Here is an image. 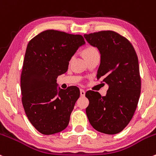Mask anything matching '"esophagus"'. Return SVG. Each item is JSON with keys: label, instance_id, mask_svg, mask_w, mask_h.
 <instances>
[{"label": "esophagus", "instance_id": "34e87169", "mask_svg": "<svg viewBox=\"0 0 156 156\" xmlns=\"http://www.w3.org/2000/svg\"><path fill=\"white\" fill-rule=\"evenodd\" d=\"M80 94H81V96H85V91L81 89L80 90Z\"/></svg>", "mask_w": 156, "mask_h": 156}]
</instances>
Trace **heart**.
Returning <instances> with one entry per match:
<instances>
[{"label": "heart", "mask_w": 156, "mask_h": 156, "mask_svg": "<svg viewBox=\"0 0 156 156\" xmlns=\"http://www.w3.org/2000/svg\"><path fill=\"white\" fill-rule=\"evenodd\" d=\"M99 54V51L96 48L94 47H87V48L84 49L83 51V55H84V57H88L90 56H92V55H98Z\"/></svg>", "instance_id": "1"}]
</instances>
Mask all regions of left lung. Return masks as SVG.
Segmentation results:
<instances>
[{"mask_svg": "<svg viewBox=\"0 0 156 156\" xmlns=\"http://www.w3.org/2000/svg\"><path fill=\"white\" fill-rule=\"evenodd\" d=\"M88 43L101 55L97 78L108 85L105 96L89 90L86 114L98 132L115 134L129 123L140 94V77L137 54L127 39L112 30L84 34Z\"/></svg>", "mask_w": 156, "mask_h": 156, "instance_id": "left-lung-1", "label": "left lung"}]
</instances>
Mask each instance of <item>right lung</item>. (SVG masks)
Returning a JSON list of instances; mask_svg holds the SVG:
<instances>
[{"label":"right lung","instance_id":"obj_1","mask_svg":"<svg viewBox=\"0 0 156 156\" xmlns=\"http://www.w3.org/2000/svg\"><path fill=\"white\" fill-rule=\"evenodd\" d=\"M85 41L81 35L47 30L28 42L21 75L22 105L38 132L53 134L64 130L80 96L77 87L57 88V78Z\"/></svg>","mask_w":156,"mask_h":156}]
</instances>
